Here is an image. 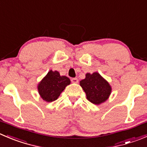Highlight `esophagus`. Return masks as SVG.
Instances as JSON below:
<instances>
[{
  "mask_svg": "<svg viewBox=\"0 0 147 147\" xmlns=\"http://www.w3.org/2000/svg\"><path fill=\"white\" fill-rule=\"evenodd\" d=\"M71 82L74 84H77L79 82V79L77 78H73V79H71Z\"/></svg>",
  "mask_w": 147,
  "mask_h": 147,
  "instance_id": "obj_1",
  "label": "esophagus"
}]
</instances>
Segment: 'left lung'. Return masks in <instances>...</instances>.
I'll use <instances>...</instances> for the list:
<instances>
[{
  "mask_svg": "<svg viewBox=\"0 0 147 147\" xmlns=\"http://www.w3.org/2000/svg\"><path fill=\"white\" fill-rule=\"evenodd\" d=\"M80 85L86 93V98L94 105H100L108 99L111 86L97 72L87 73L86 78L80 81Z\"/></svg>",
  "mask_w": 147,
  "mask_h": 147,
  "instance_id": "8db88e82",
  "label": "left lung"
}]
</instances>
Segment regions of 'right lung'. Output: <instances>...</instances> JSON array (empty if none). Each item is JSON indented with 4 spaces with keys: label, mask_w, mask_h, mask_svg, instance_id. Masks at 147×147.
Wrapping results in <instances>:
<instances>
[{
    "label": "right lung",
    "mask_w": 147,
    "mask_h": 147,
    "mask_svg": "<svg viewBox=\"0 0 147 147\" xmlns=\"http://www.w3.org/2000/svg\"><path fill=\"white\" fill-rule=\"evenodd\" d=\"M70 84L71 81L67 76H61L58 71L50 70L39 83L37 89L42 100L51 102L58 98L65 86Z\"/></svg>",
    "instance_id": "add662e5"
}]
</instances>
